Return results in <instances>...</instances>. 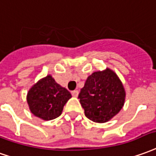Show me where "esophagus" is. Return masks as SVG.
<instances>
[{
	"instance_id": "1",
	"label": "esophagus",
	"mask_w": 156,
	"mask_h": 156,
	"mask_svg": "<svg viewBox=\"0 0 156 156\" xmlns=\"http://www.w3.org/2000/svg\"><path fill=\"white\" fill-rule=\"evenodd\" d=\"M72 95H73V97H78V90H74V91H73V92H72Z\"/></svg>"
}]
</instances>
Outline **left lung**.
I'll return each mask as SVG.
<instances>
[{"mask_svg": "<svg viewBox=\"0 0 156 156\" xmlns=\"http://www.w3.org/2000/svg\"><path fill=\"white\" fill-rule=\"evenodd\" d=\"M78 98L85 116L94 122L104 123L123 107L126 91L117 74L107 67L89 75Z\"/></svg>", "mask_w": 156, "mask_h": 156, "instance_id": "1", "label": "left lung"}]
</instances>
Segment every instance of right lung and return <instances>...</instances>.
<instances>
[{
    "label": "right lung",
    "mask_w": 156,
    "mask_h": 156,
    "mask_svg": "<svg viewBox=\"0 0 156 156\" xmlns=\"http://www.w3.org/2000/svg\"><path fill=\"white\" fill-rule=\"evenodd\" d=\"M70 98V92L58 84L50 74L35 83L27 94L30 112L44 121L58 117Z\"/></svg>",
    "instance_id": "obj_1"
}]
</instances>
